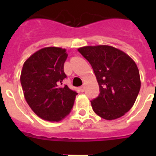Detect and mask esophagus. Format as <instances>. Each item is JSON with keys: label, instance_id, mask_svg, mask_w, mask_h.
I'll return each mask as SVG.
<instances>
[{"label": "esophagus", "instance_id": "1", "mask_svg": "<svg viewBox=\"0 0 156 156\" xmlns=\"http://www.w3.org/2000/svg\"><path fill=\"white\" fill-rule=\"evenodd\" d=\"M80 90L82 92H84V90H85V86H82V87H80Z\"/></svg>", "mask_w": 156, "mask_h": 156}]
</instances>
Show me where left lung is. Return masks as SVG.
<instances>
[{"label":"left lung","instance_id":"left-lung-1","mask_svg":"<svg viewBox=\"0 0 156 156\" xmlns=\"http://www.w3.org/2000/svg\"><path fill=\"white\" fill-rule=\"evenodd\" d=\"M93 68L100 94L90 101L95 113L107 120L120 118L134 105L140 88L137 65L127 54L108 45L78 49Z\"/></svg>","mask_w":156,"mask_h":156}]
</instances>
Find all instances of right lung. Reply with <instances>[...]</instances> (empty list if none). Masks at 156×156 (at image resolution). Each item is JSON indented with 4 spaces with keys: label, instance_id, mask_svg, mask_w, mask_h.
<instances>
[{
    "label": "right lung",
    "instance_id": "obj_1",
    "mask_svg": "<svg viewBox=\"0 0 156 156\" xmlns=\"http://www.w3.org/2000/svg\"><path fill=\"white\" fill-rule=\"evenodd\" d=\"M65 48L47 47L26 60L20 76L27 104L44 120L59 122L70 113L77 93L62 85Z\"/></svg>",
    "mask_w": 156,
    "mask_h": 156
}]
</instances>
